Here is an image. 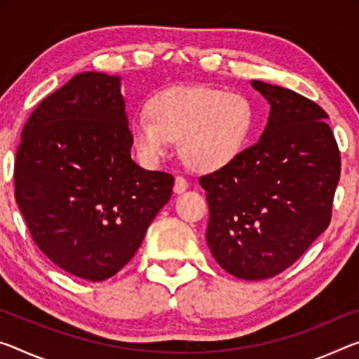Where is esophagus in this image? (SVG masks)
Instances as JSON below:
<instances>
[{
	"instance_id": "esophagus-1",
	"label": "esophagus",
	"mask_w": 359,
	"mask_h": 359,
	"mask_svg": "<svg viewBox=\"0 0 359 359\" xmlns=\"http://www.w3.org/2000/svg\"><path fill=\"white\" fill-rule=\"evenodd\" d=\"M187 189H189V182H187L185 177H182V175H177L174 182V191L175 193H184Z\"/></svg>"
}]
</instances>
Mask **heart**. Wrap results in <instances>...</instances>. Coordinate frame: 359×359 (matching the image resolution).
Instances as JSON below:
<instances>
[{
  "mask_svg": "<svg viewBox=\"0 0 359 359\" xmlns=\"http://www.w3.org/2000/svg\"><path fill=\"white\" fill-rule=\"evenodd\" d=\"M149 115L130 121L135 149L145 163L168 155L179 140L184 161L196 170H215L246 149L254 126L251 102L238 93L204 86H174L149 102Z\"/></svg>",
  "mask_w": 359,
  "mask_h": 359,
  "instance_id": "obj_1",
  "label": "heart"
}]
</instances>
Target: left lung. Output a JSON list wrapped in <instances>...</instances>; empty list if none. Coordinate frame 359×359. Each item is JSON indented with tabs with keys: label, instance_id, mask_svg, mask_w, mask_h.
I'll use <instances>...</instances> for the list:
<instances>
[{
	"label": "left lung",
	"instance_id": "obj_1",
	"mask_svg": "<svg viewBox=\"0 0 359 359\" xmlns=\"http://www.w3.org/2000/svg\"><path fill=\"white\" fill-rule=\"evenodd\" d=\"M251 84L270 104L264 133L200 185L210 254L230 275L257 281L280 275L327 229L340 151L320 105L291 89Z\"/></svg>",
	"mask_w": 359,
	"mask_h": 359
}]
</instances>
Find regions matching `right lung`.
<instances>
[{"label": "right lung", "instance_id": "add662e5", "mask_svg": "<svg viewBox=\"0 0 359 359\" xmlns=\"http://www.w3.org/2000/svg\"><path fill=\"white\" fill-rule=\"evenodd\" d=\"M133 142L119 76L105 73H78L27 119L15 201L36 246L70 275H116L169 201L174 177L137 166Z\"/></svg>", "mask_w": 359, "mask_h": 359}]
</instances>
